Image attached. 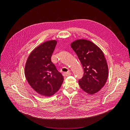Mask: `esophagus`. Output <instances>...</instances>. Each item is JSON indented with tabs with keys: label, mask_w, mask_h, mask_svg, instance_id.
<instances>
[{
	"label": "esophagus",
	"mask_w": 130,
	"mask_h": 130,
	"mask_svg": "<svg viewBox=\"0 0 130 130\" xmlns=\"http://www.w3.org/2000/svg\"><path fill=\"white\" fill-rule=\"evenodd\" d=\"M71 74L72 73H70L69 72V71L67 72H64L63 74V75L64 76H68L70 75H71Z\"/></svg>",
	"instance_id": "34e87169"
}]
</instances>
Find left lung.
Returning <instances> with one entry per match:
<instances>
[{
  "mask_svg": "<svg viewBox=\"0 0 130 130\" xmlns=\"http://www.w3.org/2000/svg\"><path fill=\"white\" fill-rule=\"evenodd\" d=\"M84 69V76L78 81L81 88L94 94L103 87L108 75V66L104 54L92 42L80 39L71 43Z\"/></svg>",
  "mask_w": 130,
  "mask_h": 130,
  "instance_id": "left-lung-1",
  "label": "left lung"
}]
</instances>
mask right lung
<instances>
[{
    "label": "right lung",
    "mask_w": 130,
    "mask_h": 130,
    "mask_svg": "<svg viewBox=\"0 0 130 130\" xmlns=\"http://www.w3.org/2000/svg\"><path fill=\"white\" fill-rule=\"evenodd\" d=\"M56 44V40L43 43L30 53L25 64L24 73L27 82L43 96L54 95L60 88L64 80L51 61Z\"/></svg>",
    "instance_id": "right-lung-1"
}]
</instances>
